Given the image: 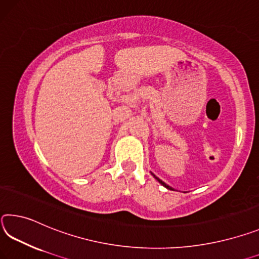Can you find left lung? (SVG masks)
Listing matches in <instances>:
<instances>
[{"instance_id": "left-lung-1", "label": "left lung", "mask_w": 259, "mask_h": 259, "mask_svg": "<svg viewBox=\"0 0 259 259\" xmlns=\"http://www.w3.org/2000/svg\"><path fill=\"white\" fill-rule=\"evenodd\" d=\"M154 177H155V176H154ZM155 178H156V179H157V180H158V182H159V184H162V185L164 186V187H165V188H167V189H171V190H172V187H169V186H168V185H166V184H165V182H163L162 180H160V179H158V178H157V177H155Z\"/></svg>"}]
</instances>
